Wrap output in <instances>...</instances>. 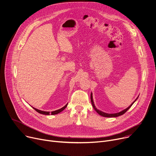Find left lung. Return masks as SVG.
I'll return each instance as SVG.
<instances>
[{
  "instance_id": "left-lung-1",
  "label": "left lung",
  "mask_w": 156,
  "mask_h": 156,
  "mask_svg": "<svg viewBox=\"0 0 156 156\" xmlns=\"http://www.w3.org/2000/svg\"><path fill=\"white\" fill-rule=\"evenodd\" d=\"M92 94H93V93H91V104H92V106H93L94 109L100 115H101V116H103V117H106V118H115V117H118V116H121V115H122L123 114H124V113L132 106V105H133L134 103V102L137 100V98H138V97H139V96H137V98L134 100V101L133 102V103H132L129 107H127V108H126L125 109H124V110H122V111H120V112H117V113H113V114H109V113H106V112H103V111H100V110H99V109H98L96 108V106H95V105H94V104L93 100V95H92Z\"/></svg>"
}]
</instances>
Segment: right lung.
Segmentation results:
<instances>
[{
	"label": "right lung",
	"mask_w": 156,
	"mask_h": 156,
	"mask_svg": "<svg viewBox=\"0 0 156 156\" xmlns=\"http://www.w3.org/2000/svg\"><path fill=\"white\" fill-rule=\"evenodd\" d=\"M67 105L68 104H66L65 106H63V108H62L61 109H58V110H56V111H51V113L50 112H48V111H41V110H39V109H36V108H34V107H32L37 112H39V113H40V114H42V115H57V114H58V113H60V112H61L62 111H63L65 108H66V107L67 106Z\"/></svg>",
	"instance_id": "1"
}]
</instances>
